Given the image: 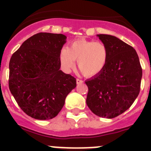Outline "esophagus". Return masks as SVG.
Here are the masks:
<instances>
[{"label": "esophagus", "mask_w": 151, "mask_h": 151, "mask_svg": "<svg viewBox=\"0 0 151 151\" xmlns=\"http://www.w3.org/2000/svg\"><path fill=\"white\" fill-rule=\"evenodd\" d=\"M76 83L78 84V85H79V84H82L83 83V81L81 79H79V78H77L76 79Z\"/></svg>", "instance_id": "esophagus-1"}]
</instances>
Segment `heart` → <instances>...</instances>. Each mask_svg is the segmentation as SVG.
Listing matches in <instances>:
<instances>
[{
	"label": "heart",
	"mask_w": 151,
	"mask_h": 151,
	"mask_svg": "<svg viewBox=\"0 0 151 151\" xmlns=\"http://www.w3.org/2000/svg\"><path fill=\"white\" fill-rule=\"evenodd\" d=\"M59 59L66 73L71 72L76 60L82 74L93 77L104 70L109 60V51L106 45L101 41L79 39L71 42L69 47H63Z\"/></svg>",
	"instance_id": "1"
}]
</instances>
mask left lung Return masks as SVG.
<instances>
[{"mask_svg":"<svg viewBox=\"0 0 151 151\" xmlns=\"http://www.w3.org/2000/svg\"><path fill=\"white\" fill-rule=\"evenodd\" d=\"M109 51L104 70L85 81L86 104L92 113L112 119L127 110L140 92L142 69L136 50L110 35H97Z\"/></svg>","mask_w":151,"mask_h":151,"instance_id":"1","label":"left lung"}]
</instances>
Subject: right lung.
I'll return each instance as SVG.
<instances>
[{"mask_svg":"<svg viewBox=\"0 0 151 151\" xmlns=\"http://www.w3.org/2000/svg\"><path fill=\"white\" fill-rule=\"evenodd\" d=\"M66 39L62 34L38 33L24 41L10 58L9 88L32 118H54L76 87V79L60 70L59 54Z\"/></svg>","mask_w":151,"mask_h":151,"instance_id":"add662e5","label":"right lung"}]
</instances>
